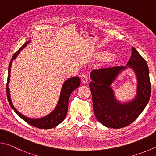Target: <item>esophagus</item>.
Masks as SVG:
<instances>
[{
    "label": "esophagus",
    "mask_w": 156,
    "mask_h": 156,
    "mask_svg": "<svg viewBox=\"0 0 156 156\" xmlns=\"http://www.w3.org/2000/svg\"><path fill=\"white\" fill-rule=\"evenodd\" d=\"M81 82L83 84H86L88 83V75H86V74H82L81 76Z\"/></svg>",
    "instance_id": "obj_1"
}]
</instances>
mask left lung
Listing matches in <instances>:
<instances>
[{
	"label": "left lung",
	"instance_id": "left-lung-1",
	"mask_svg": "<svg viewBox=\"0 0 156 156\" xmlns=\"http://www.w3.org/2000/svg\"><path fill=\"white\" fill-rule=\"evenodd\" d=\"M132 67L137 76V93L129 102L121 104L116 99L111 84L122 70ZM89 84L92 92L95 116L107 127L119 129L130 125L145 108L151 95L149 71L145 60L136 49L132 48V56L126 66L103 68L92 70Z\"/></svg>",
	"mask_w": 156,
	"mask_h": 156
}]
</instances>
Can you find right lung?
Returning a JSON list of instances; mask_svg holds the SVG:
<instances>
[{"label": "right lung", "mask_w": 156, "mask_h": 156, "mask_svg": "<svg viewBox=\"0 0 156 156\" xmlns=\"http://www.w3.org/2000/svg\"><path fill=\"white\" fill-rule=\"evenodd\" d=\"M30 42V40L27 41V42L24 44V45L19 49V50L16 52V53L13 55L12 60L9 63V68H8V77H7V99L9 101V105L14 110L15 112L18 114V115L22 119H23L24 121L27 122V123L32 125V126L35 127L37 128H40V129H51V128L56 127L57 125L61 123V122L64 121L66 116L67 112H68V100H69V97L70 96L71 93L73 90H75L76 88H77L80 85L81 80L78 76H75V77H71L68 80H66L64 81V84H63L61 94H60L59 99L58 103L55 108V110L52 112L51 113L48 114L47 116L42 117L40 119H31L28 118L23 114L19 112L16 110L13 105L12 101H11L10 98V93L9 90L8 88V84L9 83V79H10V72H11V66L12 64V62L13 59L16 58L18 55L20 53V51L23 49L25 46L28 44Z\"/></svg>", "instance_id": "1"}]
</instances>
